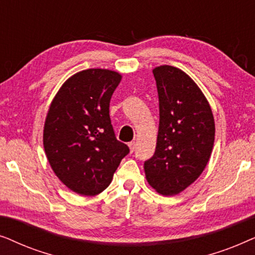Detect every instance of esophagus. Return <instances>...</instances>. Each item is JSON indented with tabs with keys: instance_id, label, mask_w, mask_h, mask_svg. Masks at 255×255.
<instances>
[{
	"instance_id": "34e87169",
	"label": "esophagus",
	"mask_w": 255,
	"mask_h": 255,
	"mask_svg": "<svg viewBox=\"0 0 255 255\" xmlns=\"http://www.w3.org/2000/svg\"><path fill=\"white\" fill-rule=\"evenodd\" d=\"M128 147H130V152H131V153L133 152L134 148H135V142H134V141L130 142V144H128Z\"/></svg>"
}]
</instances>
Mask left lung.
I'll return each instance as SVG.
<instances>
[{"mask_svg": "<svg viewBox=\"0 0 255 255\" xmlns=\"http://www.w3.org/2000/svg\"><path fill=\"white\" fill-rule=\"evenodd\" d=\"M159 95L154 155L144 163L146 180L163 196L180 194L198 179L210 159L215 120L193 79L174 66L153 69Z\"/></svg>", "mask_w": 255, "mask_h": 255, "instance_id": "left-lung-1", "label": "left lung"}]
</instances>
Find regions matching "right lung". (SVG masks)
Listing matches in <instances>:
<instances>
[{"instance_id": "obj_1", "label": "right lung", "mask_w": 255, "mask_h": 255, "mask_svg": "<svg viewBox=\"0 0 255 255\" xmlns=\"http://www.w3.org/2000/svg\"><path fill=\"white\" fill-rule=\"evenodd\" d=\"M118 72L81 71L65 81L52 100L44 124L45 154L58 179L74 193L95 196L107 189L130 152L118 141L109 106Z\"/></svg>"}]
</instances>
